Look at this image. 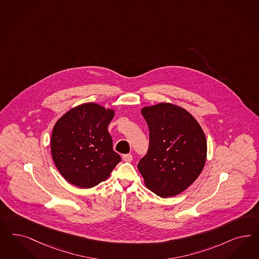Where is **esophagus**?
Segmentation results:
<instances>
[{
    "label": "esophagus",
    "mask_w": 259,
    "mask_h": 259,
    "mask_svg": "<svg viewBox=\"0 0 259 259\" xmlns=\"http://www.w3.org/2000/svg\"><path fill=\"white\" fill-rule=\"evenodd\" d=\"M122 159H123V161H127V162H130V161L133 160V156H132L131 154H125V155H123Z\"/></svg>",
    "instance_id": "esophagus-1"
}]
</instances>
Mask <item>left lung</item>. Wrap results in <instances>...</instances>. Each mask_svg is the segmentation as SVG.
Returning <instances> with one entry per match:
<instances>
[{"mask_svg": "<svg viewBox=\"0 0 259 259\" xmlns=\"http://www.w3.org/2000/svg\"><path fill=\"white\" fill-rule=\"evenodd\" d=\"M142 114L149 128V147L138 168L145 186L156 195L176 196L204 168V131L187 110L170 103L143 108Z\"/></svg>", "mask_w": 259, "mask_h": 259, "instance_id": "left-lung-1", "label": "left lung"}]
</instances>
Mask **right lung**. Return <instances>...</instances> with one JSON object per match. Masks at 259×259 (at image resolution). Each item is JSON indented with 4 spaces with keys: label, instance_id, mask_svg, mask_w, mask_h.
Here are the masks:
<instances>
[{
    "label": "right lung",
    "instance_id": "right-lung-1",
    "mask_svg": "<svg viewBox=\"0 0 259 259\" xmlns=\"http://www.w3.org/2000/svg\"><path fill=\"white\" fill-rule=\"evenodd\" d=\"M114 111L96 103L72 108L55 123L51 149L54 163L66 181L91 188L105 181L121 161L113 150L108 125Z\"/></svg>",
    "mask_w": 259,
    "mask_h": 259
}]
</instances>
